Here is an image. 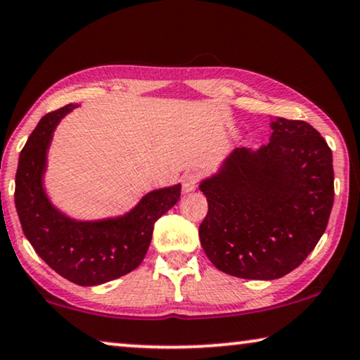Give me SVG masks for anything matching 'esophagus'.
<instances>
[{"label": "esophagus", "instance_id": "obj_1", "mask_svg": "<svg viewBox=\"0 0 360 360\" xmlns=\"http://www.w3.org/2000/svg\"><path fill=\"white\" fill-rule=\"evenodd\" d=\"M198 181H200V176L193 174V172H186V174L181 176V190H184V193L195 191Z\"/></svg>", "mask_w": 360, "mask_h": 360}]
</instances>
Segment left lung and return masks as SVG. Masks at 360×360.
Masks as SVG:
<instances>
[{"mask_svg":"<svg viewBox=\"0 0 360 360\" xmlns=\"http://www.w3.org/2000/svg\"><path fill=\"white\" fill-rule=\"evenodd\" d=\"M269 143L233 149L200 181L207 214L200 242L217 269L271 281L300 266L325 232L335 200L333 154L302 120H271Z\"/></svg>","mask_w":360,"mask_h":360,"instance_id":"left-lung-1","label":"left lung"}]
</instances>
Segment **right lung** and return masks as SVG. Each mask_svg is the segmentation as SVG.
I'll list each match as a JSON object with an SVG mask.
<instances>
[{"label": "right lung", "mask_w": 360, "mask_h": 360, "mask_svg": "<svg viewBox=\"0 0 360 360\" xmlns=\"http://www.w3.org/2000/svg\"><path fill=\"white\" fill-rule=\"evenodd\" d=\"M77 105L46 113L20 150L14 202L24 236L51 269L77 285H98L136 269L148 253L154 224L180 200L181 185L153 190L122 216L81 221L46 195L44 175L53 133Z\"/></svg>", "instance_id": "right-lung-1"}]
</instances>
